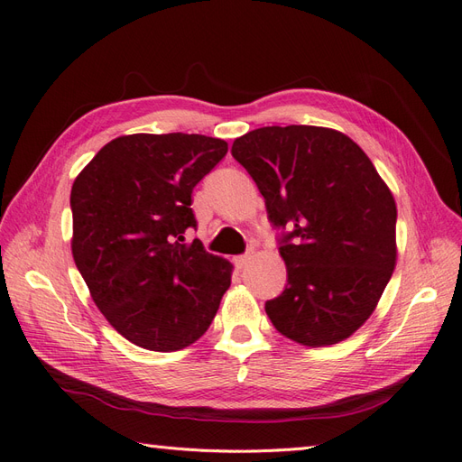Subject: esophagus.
<instances>
[{
	"mask_svg": "<svg viewBox=\"0 0 462 462\" xmlns=\"http://www.w3.org/2000/svg\"><path fill=\"white\" fill-rule=\"evenodd\" d=\"M253 260V250H248V253H245V254H241V256H236L235 258V263H236V268H245V265Z\"/></svg>",
	"mask_w": 462,
	"mask_h": 462,
	"instance_id": "34e87169",
	"label": "esophagus"
}]
</instances>
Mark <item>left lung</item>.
Masks as SVG:
<instances>
[{
    "mask_svg": "<svg viewBox=\"0 0 462 462\" xmlns=\"http://www.w3.org/2000/svg\"><path fill=\"white\" fill-rule=\"evenodd\" d=\"M231 153L282 231L287 285L265 302V314L306 346L346 339L370 318L395 270L393 194L362 148L333 129L262 127L236 138Z\"/></svg>",
    "mask_w": 462,
    "mask_h": 462,
    "instance_id": "8db88e82",
    "label": "left lung"
}]
</instances>
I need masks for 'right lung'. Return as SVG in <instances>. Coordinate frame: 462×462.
<instances>
[{
	"label": "right lung",
	"instance_id": "right-lung-1",
	"mask_svg": "<svg viewBox=\"0 0 462 462\" xmlns=\"http://www.w3.org/2000/svg\"><path fill=\"white\" fill-rule=\"evenodd\" d=\"M204 134H129L107 143L71 189L73 258L106 319L125 339L171 353L200 339L233 265L202 243L192 189L226 158Z\"/></svg>",
	"mask_w": 462,
	"mask_h": 462
}]
</instances>
